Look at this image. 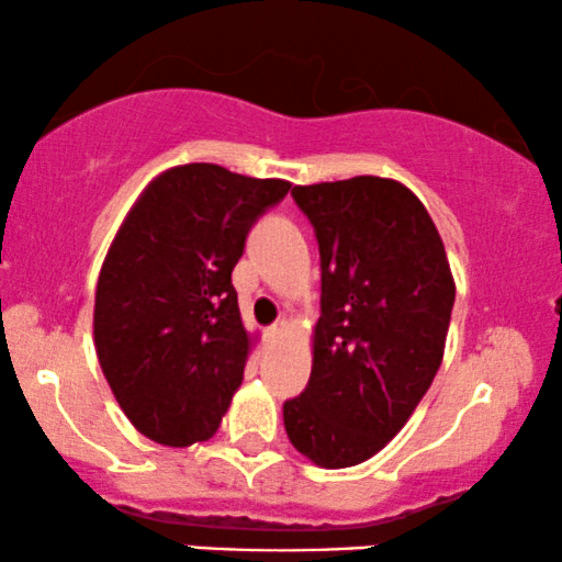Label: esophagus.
Wrapping results in <instances>:
<instances>
[{"instance_id": "1", "label": "esophagus", "mask_w": 562, "mask_h": 562, "mask_svg": "<svg viewBox=\"0 0 562 562\" xmlns=\"http://www.w3.org/2000/svg\"><path fill=\"white\" fill-rule=\"evenodd\" d=\"M285 331H288V322H285V318H280V322H274V324L267 329L269 337H280V334H285Z\"/></svg>"}]
</instances>
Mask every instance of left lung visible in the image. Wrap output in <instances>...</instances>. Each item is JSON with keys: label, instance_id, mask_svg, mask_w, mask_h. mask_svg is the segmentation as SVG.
Returning <instances> with one entry per match:
<instances>
[{"label": "left lung", "instance_id": "1", "mask_svg": "<svg viewBox=\"0 0 562 562\" xmlns=\"http://www.w3.org/2000/svg\"><path fill=\"white\" fill-rule=\"evenodd\" d=\"M322 254L314 368L282 407L290 443L326 470L371 459L404 428L443 360L453 285L423 202L355 176L290 191Z\"/></svg>", "mask_w": 562, "mask_h": 562}]
</instances>
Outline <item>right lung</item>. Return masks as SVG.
Here are the masks:
<instances>
[{
    "label": "right lung",
    "instance_id": "1",
    "mask_svg": "<svg viewBox=\"0 0 562 562\" xmlns=\"http://www.w3.org/2000/svg\"><path fill=\"white\" fill-rule=\"evenodd\" d=\"M288 191L212 162L176 166L147 183L113 238L92 314L98 363L155 443L207 440L228 412L251 350L231 274L251 225Z\"/></svg>",
    "mask_w": 562,
    "mask_h": 562
}]
</instances>
